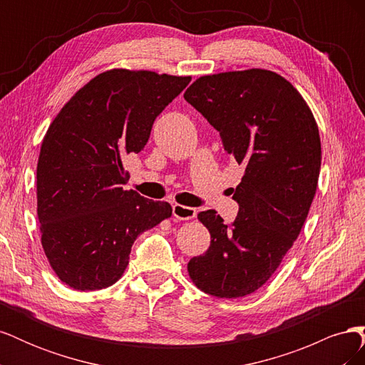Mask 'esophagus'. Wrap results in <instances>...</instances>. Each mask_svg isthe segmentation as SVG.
<instances>
[{"instance_id": "obj_1", "label": "esophagus", "mask_w": 365, "mask_h": 365, "mask_svg": "<svg viewBox=\"0 0 365 365\" xmlns=\"http://www.w3.org/2000/svg\"><path fill=\"white\" fill-rule=\"evenodd\" d=\"M172 213L176 219L180 220H189V219H193L196 217V208L193 207H185V205H181V204H175L172 207Z\"/></svg>"}]
</instances>
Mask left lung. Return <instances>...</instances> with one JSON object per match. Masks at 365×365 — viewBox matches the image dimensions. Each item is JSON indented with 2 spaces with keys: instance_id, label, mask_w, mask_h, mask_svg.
<instances>
[{
  "instance_id": "left-lung-1",
  "label": "left lung",
  "mask_w": 365,
  "mask_h": 365,
  "mask_svg": "<svg viewBox=\"0 0 365 365\" xmlns=\"http://www.w3.org/2000/svg\"><path fill=\"white\" fill-rule=\"evenodd\" d=\"M184 98L245 168L233 195L235 222L215 210L197 215L212 242L187 269L210 295L245 297L267 283L300 235L322 165L318 126L300 93L268 70L202 76Z\"/></svg>"
}]
</instances>
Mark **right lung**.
I'll list each match as a JSON object with an SVG mask.
<instances>
[{
  "label": "right lung",
  "mask_w": 365,
  "mask_h": 365,
  "mask_svg": "<svg viewBox=\"0 0 365 365\" xmlns=\"http://www.w3.org/2000/svg\"><path fill=\"white\" fill-rule=\"evenodd\" d=\"M190 77L109 70L53 120L36 169L41 242L58 277L77 291L114 284L143 231L172 215L168 202L123 190L125 160Z\"/></svg>",
  "instance_id": "add662e5"
}]
</instances>
